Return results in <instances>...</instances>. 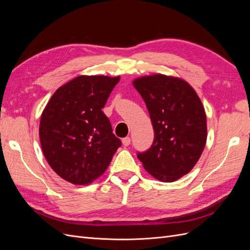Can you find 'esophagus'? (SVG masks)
<instances>
[{
    "label": "esophagus",
    "mask_w": 250,
    "mask_h": 250,
    "mask_svg": "<svg viewBox=\"0 0 250 250\" xmlns=\"http://www.w3.org/2000/svg\"><path fill=\"white\" fill-rule=\"evenodd\" d=\"M122 143H123L124 146H129V145H130V138H128V137L124 138V139L122 140Z\"/></svg>",
    "instance_id": "obj_1"
}]
</instances>
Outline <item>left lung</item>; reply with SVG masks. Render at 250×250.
<instances>
[{
    "mask_svg": "<svg viewBox=\"0 0 250 250\" xmlns=\"http://www.w3.org/2000/svg\"><path fill=\"white\" fill-rule=\"evenodd\" d=\"M133 85L146 103L153 144L138 158L156 179L172 183L190 172L207 143V116L194 88L185 80L151 75Z\"/></svg>",
    "mask_w": 250,
    "mask_h": 250,
    "instance_id": "left-lung-1",
    "label": "left lung"
}]
</instances>
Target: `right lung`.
<instances>
[{"instance_id": "add662e5", "label": "right lung", "mask_w": 250, "mask_h": 250, "mask_svg": "<svg viewBox=\"0 0 250 250\" xmlns=\"http://www.w3.org/2000/svg\"><path fill=\"white\" fill-rule=\"evenodd\" d=\"M119 80V76H78L53 94L42 113L43 155L69 183H92L107 169L122 145L102 111Z\"/></svg>"}]
</instances>
